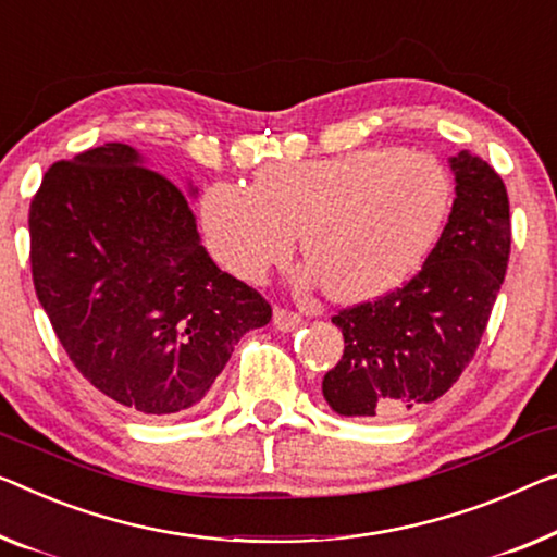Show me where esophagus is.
Segmentation results:
<instances>
[{"mask_svg":"<svg viewBox=\"0 0 557 557\" xmlns=\"http://www.w3.org/2000/svg\"><path fill=\"white\" fill-rule=\"evenodd\" d=\"M275 327L282 332H293L302 325V314H297L293 310H287V307H275Z\"/></svg>","mask_w":557,"mask_h":557,"instance_id":"1","label":"esophagus"}]
</instances>
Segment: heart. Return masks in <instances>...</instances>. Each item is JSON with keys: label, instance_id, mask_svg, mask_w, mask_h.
I'll return each instance as SVG.
<instances>
[{"label": "heart", "instance_id": "heart-1", "mask_svg": "<svg viewBox=\"0 0 557 557\" xmlns=\"http://www.w3.org/2000/svg\"><path fill=\"white\" fill-rule=\"evenodd\" d=\"M450 177L435 157L362 147L305 162H270L252 187L214 182L202 225L222 268L262 282L295 250L327 297L362 302L403 285L425 260L450 210Z\"/></svg>", "mask_w": 557, "mask_h": 557}]
</instances>
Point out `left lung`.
<instances>
[{"label": "left lung", "mask_w": 557, "mask_h": 557, "mask_svg": "<svg viewBox=\"0 0 557 557\" xmlns=\"http://www.w3.org/2000/svg\"><path fill=\"white\" fill-rule=\"evenodd\" d=\"M455 202L422 270L393 293L339 310L345 350L322 380L330 408L393 420L445 395L491 320L510 257L508 189L483 157H453Z\"/></svg>", "instance_id": "1"}]
</instances>
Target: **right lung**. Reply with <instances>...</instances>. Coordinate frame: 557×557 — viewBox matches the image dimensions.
Returning <instances> with one entry per match:
<instances>
[{
    "label": "right lung",
    "mask_w": 557,
    "mask_h": 557,
    "mask_svg": "<svg viewBox=\"0 0 557 557\" xmlns=\"http://www.w3.org/2000/svg\"><path fill=\"white\" fill-rule=\"evenodd\" d=\"M39 305L82 377L122 408L202 400L272 307L199 243L187 195L120 143L60 160L29 205Z\"/></svg>",
    "instance_id": "obj_1"
}]
</instances>
